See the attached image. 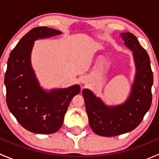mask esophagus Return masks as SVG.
Masks as SVG:
<instances>
[{
    "label": "esophagus",
    "mask_w": 159,
    "mask_h": 159,
    "mask_svg": "<svg viewBox=\"0 0 159 159\" xmlns=\"http://www.w3.org/2000/svg\"><path fill=\"white\" fill-rule=\"evenodd\" d=\"M83 82H84V81H83Z\"/></svg>",
    "instance_id": "obj_1"
}]
</instances>
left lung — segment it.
<instances>
[{
  "instance_id": "8db88e82",
  "label": "left lung",
  "mask_w": 159,
  "mask_h": 159,
  "mask_svg": "<svg viewBox=\"0 0 159 159\" xmlns=\"http://www.w3.org/2000/svg\"><path fill=\"white\" fill-rule=\"evenodd\" d=\"M120 36L132 51L136 67L134 82L126 102L109 107L90 90L82 91L90 126L95 134L105 137L120 135L137 128L152 102L153 73L148 53L133 34L121 33Z\"/></svg>"
}]
</instances>
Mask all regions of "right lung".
Returning a JSON list of instances; mask_svg holds the SVG:
<instances>
[{
    "label": "right lung",
    "mask_w": 159,
    "mask_h": 159,
    "mask_svg": "<svg viewBox=\"0 0 159 159\" xmlns=\"http://www.w3.org/2000/svg\"><path fill=\"white\" fill-rule=\"evenodd\" d=\"M61 34L60 30L37 27L11 51L4 76L6 102L22 127L37 134H53L60 129L70 101L79 94L78 84L48 92L41 88L30 63L35 40Z\"/></svg>",
    "instance_id": "add662e5"
}]
</instances>
